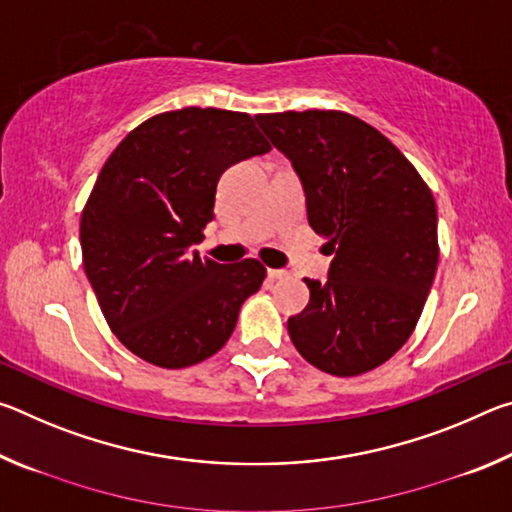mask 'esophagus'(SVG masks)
Here are the masks:
<instances>
[{"instance_id":"1","label":"esophagus","mask_w":512,"mask_h":512,"mask_svg":"<svg viewBox=\"0 0 512 512\" xmlns=\"http://www.w3.org/2000/svg\"><path fill=\"white\" fill-rule=\"evenodd\" d=\"M289 273L287 271H277V268H268V280H287Z\"/></svg>"}]
</instances>
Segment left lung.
Segmentation results:
<instances>
[{
    "label": "left lung",
    "mask_w": 512,
    "mask_h": 512,
    "mask_svg": "<svg viewBox=\"0 0 512 512\" xmlns=\"http://www.w3.org/2000/svg\"><path fill=\"white\" fill-rule=\"evenodd\" d=\"M291 160L307 196V219L327 239L329 280L305 277L309 305L289 336L311 366L363 375L409 341L438 266L431 189L400 149L341 110L255 115Z\"/></svg>",
    "instance_id": "8db88e82"
}]
</instances>
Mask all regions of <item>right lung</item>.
<instances>
[{"instance_id":"add662e5","label":"right lung","mask_w":512,"mask_h":512,"mask_svg":"<svg viewBox=\"0 0 512 512\" xmlns=\"http://www.w3.org/2000/svg\"><path fill=\"white\" fill-rule=\"evenodd\" d=\"M268 151L246 112L194 106L146 119L103 164L81 214L83 268L106 323L146 363L210 359L262 287L257 259L219 264L192 246L214 219L221 173Z\"/></svg>"}]
</instances>
